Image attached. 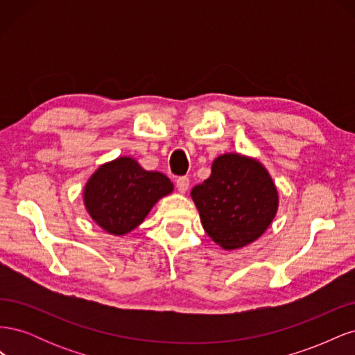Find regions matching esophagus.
Segmentation results:
<instances>
[{
  "label": "esophagus",
  "mask_w": 355,
  "mask_h": 355,
  "mask_svg": "<svg viewBox=\"0 0 355 355\" xmlns=\"http://www.w3.org/2000/svg\"><path fill=\"white\" fill-rule=\"evenodd\" d=\"M176 188L179 192H187L189 188V178L180 176L176 179Z\"/></svg>",
  "instance_id": "obj_1"
}]
</instances>
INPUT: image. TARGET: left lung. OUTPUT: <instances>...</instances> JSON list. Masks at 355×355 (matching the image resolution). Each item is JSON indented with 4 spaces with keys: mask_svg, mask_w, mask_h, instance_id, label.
Here are the masks:
<instances>
[{
    "mask_svg": "<svg viewBox=\"0 0 355 355\" xmlns=\"http://www.w3.org/2000/svg\"><path fill=\"white\" fill-rule=\"evenodd\" d=\"M202 228L225 250L253 243L270 227L278 209V192L266 168L253 158L223 154L211 175L192 188Z\"/></svg>",
    "mask_w": 355,
    "mask_h": 355,
    "instance_id": "8db88e82",
    "label": "left lung"
}]
</instances>
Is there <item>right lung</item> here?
Wrapping results in <instances>:
<instances>
[{"instance_id":"1","label":"right lung","mask_w":355,"mask_h":355,"mask_svg":"<svg viewBox=\"0 0 355 355\" xmlns=\"http://www.w3.org/2000/svg\"><path fill=\"white\" fill-rule=\"evenodd\" d=\"M171 191L173 184L166 175L121 157L94 171L84 188V204L101 228L124 235L139 227L154 204Z\"/></svg>"}]
</instances>
